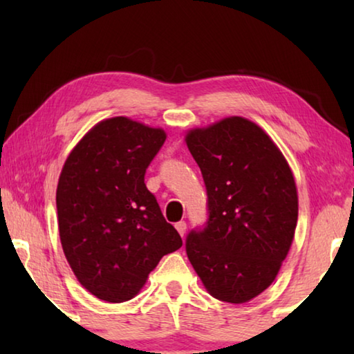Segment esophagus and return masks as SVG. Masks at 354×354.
<instances>
[{
  "label": "esophagus",
  "mask_w": 354,
  "mask_h": 354,
  "mask_svg": "<svg viewBox=\"0 0 354 354\" xmlns=\"http://www.w3.org/2000/svg\"><path fill=\"white\" fill-rule=\"evenodd\" d=\"M175 227H176V231L179 232V234H181V237H184L185 230H187V223H185V221H178Z\"/></svg>",
  "instance_id": "34e87169"
}]
</instances>
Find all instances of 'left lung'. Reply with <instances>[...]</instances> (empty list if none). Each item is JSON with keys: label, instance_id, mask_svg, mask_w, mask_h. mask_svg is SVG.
<instances>
[{"label": "left lung", "instance_id": "8db88e82", "mask_svg": "<svg viewBox=\"0 0 354 354\" xmlns=\"http://www.w3.org/2000/svg\"><path fill=\"white\" fill-rule=\"evenodd\" d=\"M185 143L207 190L209 220L185 250L205 289L242 304L272 286L292 247L298 220L289 164L259 124L226 117L192 128Z\"/></svg>", "mask_w": 354, "mask_h": 354}]
</instances>
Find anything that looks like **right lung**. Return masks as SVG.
I'll return each mask as SVG.
<instances>
[{
    "label": "right lung",
    "mask_w": 354,
    "mask_h": 354,
    "mask_svg": "<svg viewBox=\"0 0 354 354\" xmlns=\"http://www.w3.org/2000/svg\"><path fill=\"white\" fill-rule=\"evenodd\" d=\"M165 139L162 128L104 118L65 159L56 190L59 237L76 279L103 301L134 298L159 261L183 245L145 185Z\"/></svg>",
    "instance_id": "right-lung-1"
}]
</instances>
